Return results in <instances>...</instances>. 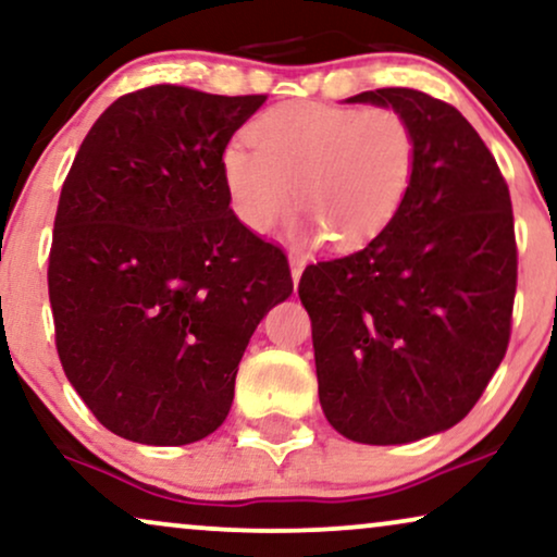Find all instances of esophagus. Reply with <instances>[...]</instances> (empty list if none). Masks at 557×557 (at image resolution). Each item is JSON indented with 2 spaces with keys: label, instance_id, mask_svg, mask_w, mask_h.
<instances>
[{
  "label": "esophagus",
  "instance_id": "esophagus-1",
  "mask_svg": "<svg viewBox=\"0 0 557 557\" xmlns=\"http://www.w3.org/2000/svg\"><path fill=\"white\" fill-rule=\"evenodd\" d=\"M302 259L300 257H290V274H293V285L298 287V283H300V274H302Z\"/></svg>",
  "mask_w": 557,
  "mask_h": 557
}]
</instances>
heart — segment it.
Segmentation results:
<instances>
[{
  "label": "heart",
  "mask_w": 557,
  "mask_h": 557,
  "mask_svg": "<svg viewBox=\"0 0 557 557\" xmlns=\"http://www.w3.org/2000/svg\"><path fill=\"white\" fill-rule=\"evenodd\" d=\"M251 140H231L221 174L231 210L264 234L293 206L334 246L368 244L396 218L417 169V133L393 108L287 102L251 123Z\"/></svg>",
  "instance_id": "heart-1"
}]
</instances>
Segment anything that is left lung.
Returning <instances> with one entry per match:
<instances>
[{"label": "left lung", "mask_w": 557, "mask_h": 557, "mask_svg": "<svg viewBox=\"0 0 557 557\" xmlns=\"http://www.w3.org/2000/svg\"><path fill=\"white\" fill-rule=\"evenodd\" d=\"M404 112L417 169L396 218L355 255L308 264L319 400L362 445L445 432L502 364L517 293L509 187L473 125L419 89L349 97Z\"/></svg>", "instance_id": "8db88e82"}]
</instances>
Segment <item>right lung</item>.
<instances>
[{"label": "right lung", "instance_id": "add662e5", "mask_svg": "<svg viewBox=\"0 0 557 557\" xmlns=\"http://www.w3.org/2000/svg\"><path fill=\"white\" fill-rule=\"evenodd\" d=\"M264 95L157 84L97 117L48 259L55 349L97 421L138 445L213 434L246 344L290 298L283 249L231 210L221 153Z\"/></svg>", "mask_w": 557, "mask_h": 557}]
</instances>
